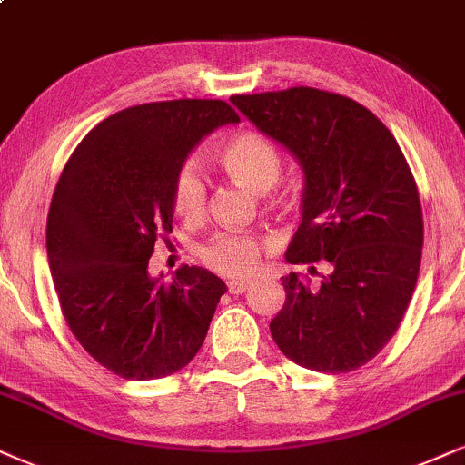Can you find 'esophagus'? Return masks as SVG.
Here are the masks:
<instances>
[{"label":"esophagus","instance_id":"1","mask_svg":"<svg viewBox=\"0 0 465 465\" xmlns=\"http://www.w3.org/2000/svg\"><path fill=\"white\" fill-rule=\"evenodd\" d=\"M248 284L250 282H245V280H231V282H228V291H231L232 295H242L245 289H248Z\"/></svg>","mask_w":465,"mask_h":465}]
</instances>
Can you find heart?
<instances>
[{
  "label": "heart",
  "mask_w": 465,
  "mask_h": 465,
  "mask_svg": "<svg viewBox=\"0 0 465 465\" xmlns=\"http://www.w3.org/2000/svg\"><path fill=\"white\" fill-rule=\"evenodd\" d=\"M217 163L228 176L243 183L254 193H262L272 206H284L286 198L273 193L282 174V154L278 146L256 131H242L223 140L217 148ZM172 204L185 222H200L206 213V183L198 163L185 162L176 172ZM262 242L250 232H215L200 245L203 262L222 276H248L261 262Z\"/></svg>",
  "instance_id": "obj_1"
}]
</instances>
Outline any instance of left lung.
Segmentation results:
<instances>
[{
    "label": "left lung",
    "mask_w": 465,
    "mask_h": 465,
    "mask_svg": "<svg viewBox=\"0 0 465 465\" xmlns=\"http://www.w3.org/2000/svg\"><path fill=\"white\" fill-rule=\"evenodd\" d=\"M232 105L303 170L302 223L286 250V300L269 323L286 358L319 372L364 366L399 330L416 289L422 209L403 153L375 114L349 96L297 88L234 94ZM325 262L329 272L313 267Z\"/></svg>",
    "instance_id": "left-lung-1"
}]
</instances>
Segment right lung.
<instances>
[{
  "label": "right lung",
  "mask_w": 465,
  "mask_h": 465,
  "mask_svg": "<svg viewBox=\"0 0 465 465\" xmlns=\"http://www.w3.org/2000/svg\"><path fill=\"white\" fill-rule=\"evenodd\" d=\"M239 114L220 99L144 103L79 142L47 217V256L62 314L85 351L123 380H159L203 347L226 284L183 265L172 284L148 276L172 232L176 172L206 134Z\"/></svg>",
  "instance_id": "1"
}]
</instances>
